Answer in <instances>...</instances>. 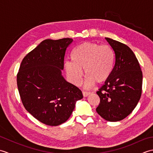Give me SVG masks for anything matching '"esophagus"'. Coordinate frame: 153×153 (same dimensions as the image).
Returning a JSON list of instances; mask_svg holds the SVG:
<instances>
[{
    "instance_id": "34e87169",
    "label": "esophagus",
    "mask_w": 153,
    "mask_h": 153,
    "mask_svg": "<svg viewBox=\"0 0 153 153\" xmlns=\"http://www.w3.org/2000/svg\"><path fill=\"white\" fill-rule=\"evenodd\" d=\"M82 93H83V96L84 97H87L88 95H89L90 94H91L90 92H86V91H83Z\"/></svg>"
}]
</instances>
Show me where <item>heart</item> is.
Returning <instances> with one entry per match:
<instances>
[{
	"instance_id": "heart-1",
	"label": "heart",
	"mask_w": 153,
	"mask_h": 153,
	"mask_svg": "<svg viewBox=\"0 0 153 153\" xmlns=\"http://www.w3.org/2000/svg\"><path fill=\"white\" fill-rule=\"evenodd\" d=\"M74 62L67 61L65 70L74 85L81 83L84 70L86 85L101 84L109 78L113 70L115 55L108 45H100L93 42H85L77 46L72 53Z\"/></svg>"
}]
</instances>
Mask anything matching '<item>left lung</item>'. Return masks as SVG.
I'll return each instance as SVG.
<instances>
[{
  "label": "left lung",
  "mask_w": 153,
  "mask_h": 153,
  "mask_svg": "<svg viewBox=\"0 0 153 153\" xmlns=\"http://www.w3.org/2000/svg\"><path fill=\"white\" fill-rule=\"evenodd\" d=\"M105 39L114 52V66L109 78L97 92L100 104L96 111L107 121L118 122L126 118L137 106L141 96L143 74L130 48Z\"/></svg>",
  "instance_id": "obj_1"
}]
</instances>
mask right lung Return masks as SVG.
Here are the masks:
<instances>
[{
  "label": "right lung",
  "mask_w": 153,
  "mask_h": 153,
  "mask_svg": "<svg viewBox=\"0 0 153 153\" xmlns=\"http://www.w3.org/2000/svg\"><path fill=\"white\" fill-rule=\"evenodd\" d=\"M71 38L41 42L22 60L17 85L23 105L41 123L56 126L70 118L82 92L62 76Z\"/></svg>",
  "instance_id": "obj_1"
}]
</instances>
